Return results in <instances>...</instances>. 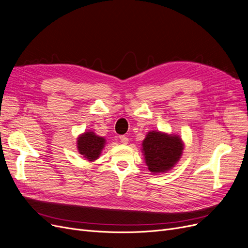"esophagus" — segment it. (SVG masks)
<instances>
[{
    "label": "esophagus",
    "instance_id": "1",
    "mask_svg": "<svg viewBox=\"0 0 248 248\" xmlns=\"http://www.w3.org/2000/svg\"><path fill=\"white\" fill-rule=\"evenodd\" d=\"M120 140H121V142H123V144H127L129 140L126 136H120Z\"/></svg>",
    "mask_w": 248,
    "mask_h": 248
}]
</instances>
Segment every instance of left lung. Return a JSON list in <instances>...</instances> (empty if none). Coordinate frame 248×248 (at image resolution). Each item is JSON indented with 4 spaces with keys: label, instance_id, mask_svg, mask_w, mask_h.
Listing matches in <instances>:
<instances>
[{
    "label": "left lung",
    "instance_id": "left-lung-1",
    "mask_svg": "<svg viewBox=\"0 0 248 248\" xmlns=\"http://www.w3.org/2000/svg\"><path fill=\"white\" fill-rule=\"evenodd\" d=\"M141 146L147 167L153 174L167 172L174 168L181 158L184 149L179 136L155 130L147 133Z\"/></svg>",
    "mask_w": 248,
    "mask_h": 248
}]
</instances>
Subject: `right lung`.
<instances>
[{
	"instance_id": "add662e5",
	"label": "right lung",
	"mask_w": 248,
	"mask_h": 248,
	"mask_svg": "<svg viewBox=\"0 0 248 248\" xmlns=\"http://www.w3.org/2000/svg\"><path fill=\"white\" fill-rule=\"evenodd\" d=\"M104 145L106 139L96 136L93 131L82 133L78 138V152L89 161H94L98 158Z\"/></svg>"
}]
</instances>
